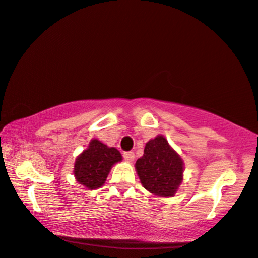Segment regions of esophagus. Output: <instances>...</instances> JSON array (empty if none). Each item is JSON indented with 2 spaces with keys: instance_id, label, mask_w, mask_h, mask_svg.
I'll use <instances>...</instances> for the list:
<instances>
[{
  "instance_id": "1",
  "label": "esophagus",
  "mask_w": 258,
  "mask_h": 258,
  "mask_svg": "<svg viewBox=\"0 0 258 258\" xmlns=\"http://www.w3.org/2000/svg\"><path fill=\"white\" fill-rule=\"evenodd\" d=\"M123 159H125L127 162H132L135 160V153L133 151H126L123 153Z\"/></svg>"
}]
</instances>
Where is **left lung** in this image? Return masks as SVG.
Masks as SVG:
<instances>
[{
    "label": "left lung",
    "instance_id": "8db88e82",
    "mask_svg": "<svg viewBox=\"0 0 258 258\" xmlns=\"http://www.w3.org/2000/svg\"><path fill=\"white\" fill-rule=\"evenodd\" d=\"M142 185L157 196H173L182 181L184 164L163 136L147 143L144 154L136 162Z\"/></svg>",
    "mask_w": 258,
    "mask_h": 258
}]
</instances>
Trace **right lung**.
Wrapping results in <instances>:
<instances>
[{
  "label": "right lung",
  "instance_id": "obj_1",
  "mask_svg": "<svg viewBox=\"0 0 258 258\" xmlns=\"http://www.w3.org/2000/svg\"><path fill=\"white\" fill-rule=\"evenodd\" d=\"M121 160V154L115 148H108L97 139H92L74 163V176L85 187L95 190L104 184L111 166Z\"/></svg>",
  "mask_w": 258,
  "mask_h": 258
}]
</instances>
